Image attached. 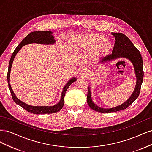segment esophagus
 I'll return each mask as SVG.
<instances>
[{"instance_id": "obj_1", "label": "esophagus", "mask_w": 152, "mask_h": 152, "mask_svg": "<svg viewBox=\"0 0 152 152\" xmlns=\"http://www.w3.org/2000/svg\"><path fill=\"white\" fill-rule=\"evenodd\" d=\"M80 74L82 77H86L87 76H89V75L90 74V71L89 70H87V69H84V70H82L81 71Z\"/></svg>"}]
</instances>
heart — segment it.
<instances>
[{"label": "heart", "mask_w": 152, "mask_h": 152, "mask_svg": "<svg viewBox=\"0 0 152 152\" xmlns=\"http://www.w3.org/2000/svg\"><path fill=\"white\" fill-rule=\"evenodd\" d=\"M80 42L84 49H93L94 55L105 54L108 51L110 48L108 40L98 35L82 37L80 38Z\"/></svg>", "instance_id": "1"}]
</instances>
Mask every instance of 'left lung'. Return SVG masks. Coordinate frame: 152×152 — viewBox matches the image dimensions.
Returning <instances> with one entry per match:
<instances>
[{
	"mask_svg": "<svg viewBox=\"0 0 152 152\" xmlns=\"http://www.w3.org/2000/svg\"><path fill=\"white\" fill-rule=\"evenodd\" d=\"M112 34L115 38L112 53V54L106 56V57L103 59L102 62L103 63L111 61L113 59L120 58L128 59L134 66L136 76V84L133 93L126 102L112 108H102L94 104L91 99V91L90 89H89L88 91H87V102L89 107L95 111L104 113L123 110L127 108L129 106L134 102L139 96L144 75L143 69H142V59L139 50H137L126 35L122 33H112Z\"/></svg>",
	"mask_w": 152,
	"mask_h": 152,
	"instance_id": "left-lung-1",
	"label": "left lung"
}]
</instances>
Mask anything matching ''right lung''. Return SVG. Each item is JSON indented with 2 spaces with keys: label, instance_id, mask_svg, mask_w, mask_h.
Wrapping results in <instances>:
<instances>
[{
  "label": "right lung",
  "instance_id": "right-lung-1",
  "mask_svg": "<svg viewBox=\"0 0 152 152\" xmlns=\"http://www.w3.org/2000/svg\"><path fill=\"white\" fill-rule=\"evenodd\" d=\"M53 32L50 31H36L31 32L28 35H27L23 39L21 43L18 45L16 49L14 50V52L12 54L11 58L10 59V64H9V68H8V72H7V82H8V86L9 88L11 91V93L12 95V99L14 100L16 104H19L22 108H23L26 111L28 112L34 113V114H45V113H53L59 112V110H61L64 105V102H65V96L66 91L67 89L69 87L73 82L76 81V78L73 77L70 80L68 81L65 86L64 87L61 96V99L59 101V102L55 104L54 106H31L25 103L24 102H21L16 96V95L14 93V92L11 88L10 86V73H11V69L12 66V64L15 58V56L18 52L21 49V48L24 45L28 44H32V43H37V44H53L55 43L56 41L54 40V37L53 36Z\"/></svg>",
  "mask_w": 152,
  "mask_h": 152
}]
</instances>
